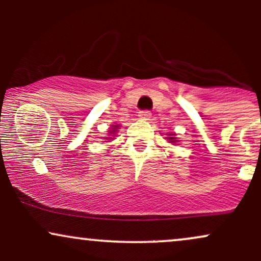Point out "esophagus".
I'll list each match as a JSON object with an SVG mask.
<instances>
[{
  "mask_svg": "<svg viewBox=\"0 0 261 261\" xmlns=\"http://www.w3.org/2000/svg\"><path fill=\"white\" fill-rule=\"evenodd\" d=\"M151 116H152V114L147 112V110H146V112L139 113V118L142 119V120H149V119H151Z\"/></svg>",
  "mask_w": 261,
  "mask_h": 261,
  "instance_id": "1",
  "label": "esophagus"
}]
</instances>
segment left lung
Here are the masks:
<instances>
[{
	"label": "left lung",
	"mask_w": 261,
	"mask_h": 261,
	"mask_svg": "<svg viewBox=\"0 0 261 261\" xmlns=\"http://www.w3.org/2000/svg\"><path fill=\"white\" fill-rule=\"evenodd\" d=\"M167 141H168L169 143H172V145H178V137H176V134L175 133H168L167 134Z\"/></svg>",
	"instance_id": "8db88e82"
}]
</instances>
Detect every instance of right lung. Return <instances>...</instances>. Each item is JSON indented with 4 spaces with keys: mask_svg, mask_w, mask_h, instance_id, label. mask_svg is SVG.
I'll return each mask as SVG.
<instances>
[{
    "mask_svg": "<svg viewBox=\"0 0 261 261\" xmlns=\"http://www.w3.org/2000/svg\"><path fill=\"white\" fill-rule=\"evenodd\" d=\"M119 127H120V125H119V124L112 125V127H110V130H108V134H109V135H108V137L106 136V137H107V139H106L107 141H104V142H110V141L115 139V137H114V136H115L116 131L119 130Z\"/></svg>",
    "mask_w": 261,
    "mask_h": 261,
    "instance_id": "obj_1",
    "label": "right lung"
}]
</instances>
